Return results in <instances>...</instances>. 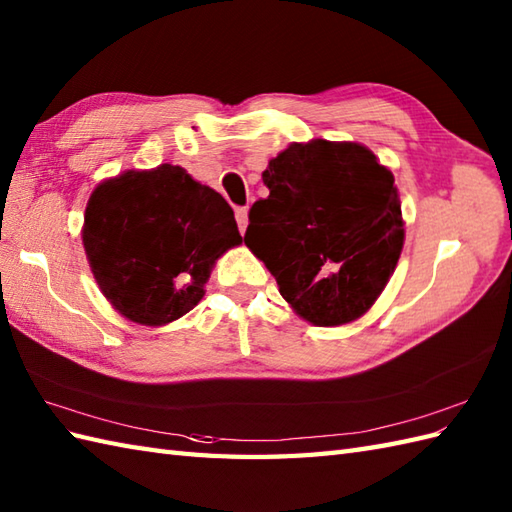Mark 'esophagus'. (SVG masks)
<instances>
[{
    "instance_id": "esophagus-1",
    "label": "esophagus",
    "mask_w": 512,
    "mask_h": 512,
    "mask_svg": "<svg viewBox=\"0 0 512 512\" xmlns=\"http://www.w3.org/2000/svg\"><path fill=\"white\" fill-rule=\"evenodd\" d=\"M235 220H237V226H239V233H244L246 226H248V209H246V206H239V209L235 211Z\"/></svg>"
}]
</instances>
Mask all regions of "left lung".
Here are the masks:
<instances>
[{
  "label": "left lung",
  "mask_w": 512,
  "mask_h": 512,
  "mask_svg": "<svg viewBox=\"0 0 512 512\" xmlns=\"http://www.w3.org/2000/svg\"><path fill=\"white\" fill-rule=\"evenodd\" d=\"M246 246L319 328L352 323L385 290L405 244L394 173L361 143H290L262 173Z\"/></svg>",
  "instance_id": "left-lung-1"
}]
</instances>
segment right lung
I'll use <instances>...</instances> for the list:
<instances>
[{"mask_svg": "<svg viewBox=\"0 0 512 512\" xmlns=\"http://www.w3.org/2000/svg\"><path fill=\"white\" fill-rule=\"evenodd\" d=\"M81 239L112 308L154 328L198 306L217 259L242 244L222 195L167 162L96 184Z\"/></svg>", "mask_w": 512, "mask_h": 512, "instance_id": "add662e5", "label": "right lung"}]
</instances>
